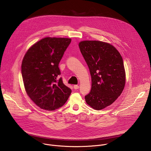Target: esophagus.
Listing matches in <instances>:
<instances>
[{
	"label": "esophagus",
	"instance_id": "34e87169",
	"mask_svg": "<svg viewBox=\"0 0 151 151\" xmlns=\"http://www.w3.org/2000/svg\"><path fill=\"white\" fill-rule=\"evenodd\" d=\"M79 85H75L74 86H73V88H74V89L75 90H77V89H79Z\"/></svg>",
	"mask_w": 151,
	"mask_h": 151
}]
</instances>
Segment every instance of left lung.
Listing matches in <instances>:
<instances>
[{
	"label": "left lung",
	"instance_id": "8db88e82",
	"mask_svg": "<svg viewBox=\"0 0 151 151\" xmlns=\"http://www.w3.org/2000/svg\"><path fill=\"white\" fill-rule=\"evenodd\" d=\"M91 76V90L85 96L87 103L96 110L112 104L122 93L125 83L122 58L112 45L98 40L79 44Z\"/></svg>",
	"mask_w": 151,
	"mask_h": 151
}]
</instances>
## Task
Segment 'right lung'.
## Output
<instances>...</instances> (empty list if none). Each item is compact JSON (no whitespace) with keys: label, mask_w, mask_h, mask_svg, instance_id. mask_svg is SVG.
Returning a JSON list of instances; mask_svg holds the SVG:
<instances>
[{"label":"right lung","mask_w":151,"mask_h":151,"mask_svg":"<svg viewBox=\"0 0 151 151\" xmlns=\"http://www.w3.org/2000/svg\"><path fill=\"white\" fill-rule=\"evenodd\" d=\"M71 39L45 37L32 46L21 64L24 88L40 108L54 111L63 106L72 90L63 82L58 68Z\"/></svg>","instance_id":"add662e5"}]
</instances>
